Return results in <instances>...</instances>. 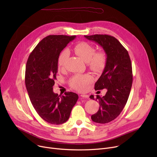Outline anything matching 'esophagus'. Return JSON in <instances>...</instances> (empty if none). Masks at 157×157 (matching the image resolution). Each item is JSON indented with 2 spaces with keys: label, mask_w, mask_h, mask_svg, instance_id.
I'll list each match as a JSON object with an SVG mask.
<instances>
[{
  "label": "esophagus",
  "mask_w": 157,
  "mask_h": 157,
  "mask_svg": "<svg viewBox=\"0 0 157 157\" xmlns=\"http://www.w3.org/2000/svg\"><path fill=\"white\" fill-rule=\"evenodd\" d=\"M81 97H83V98H88V97H89V95H86V94H81Z\"/></svg>",
  "instance_id": "1"
}]
</instances>
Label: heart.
<instances>
[{"instance_id": "1", "label": "heart", "mask_w": 157, "mask_h": 157, "mask_svg": "<svg viewBox=\"0 0 157 157\" xmlns=\"http://www.w3.org/2000/svg\"><path fill=\"white\" fill-rule=\"evenodd\" d=\"M74 51L85 62H87L88 67L96 72H101L104 71L107 63V55L103 51L95 52V48L86 42H81L74 47ZM69 56V51L67 49L60 52L58 57V65L63 67ZM94 78L89 74H76L70 80L71 86L78 91H84L87 86L92 83Z\"/></svg>"}]
</instances>
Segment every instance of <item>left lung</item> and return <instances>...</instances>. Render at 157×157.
Wrapping results in <instances>:
<instances>
[{
	"mask_svg": "<svg viewBox=\"0 0 157 157\" xmlns=\"http://www.w3.org/2000/svg\"><path fill=\"white\" fill-rule=\"evenodd\" d=\"M102 47L107 55V63L101 77L95 84V90L106 88L103 97L97 95L100 105L98 111L92 115L93 121L109 123L117 118L128 98L132 85V69L128 53L119 41L106 34L85 36ZM90 98L94 99V95Z\"/></svg>",
	"mask_w": 157,
	"mask_h": 157,
	"instance_id": "obj_1",
	"label": "left lung"
}]
</instances>
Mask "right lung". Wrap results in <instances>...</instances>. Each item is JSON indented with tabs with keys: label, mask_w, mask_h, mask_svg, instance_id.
<instances>
[{
	"label": "right lung",
	"mask_w": 157,
	"mask_h": 157,
	"mask_svg": "<svg viewBox=\"0 0 157 157\" xmlns=\"http://www.w3.org/2000/svg\"><path fill=\"white\" fill-rule=\"evenodd\" d=\"M75 38L76 36H48L38 43L27 62L25 82L30 100L39 116L52 124L67 121L78 99V94L74 92L60 96L53 91L58 57Z\"/></svg>",
	"instance_id": "add662e5"
}]
</instances>
